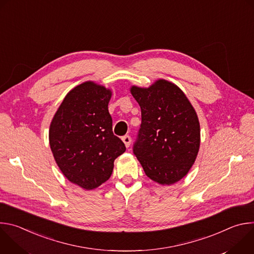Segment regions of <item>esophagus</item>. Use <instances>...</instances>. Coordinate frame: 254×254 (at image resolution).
<instances>
[{
  "label": "esophagus",
  "instance_id": "34e87169",
  "mask_svg": "<svg viewBox=\"0 0 254 254\" xmlns=\"http://www.w3.org/2000/svg\"><path fill=\"white\" fill-rule=\"evenodd\" d=\"M123 141L125 142L126 147H127V148H128V147L130 146L131 138H130V136H129V135H125V136H123Z\"/></svg>",
  "mask_w": 254,
  "mask_h": 254
}]
</instances>
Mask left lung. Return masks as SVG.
<instances>
[{"label": "left lung", "instance_id": "1", "mask_svg": "<svg viewBox=\"0 0 254 254\" xmlns=\"http://www.w3.org/2000/svg\"><path fill=\"white\" fill-rule=\"evenodd\" d=\"M141 111L133 154L144 173L172 185L192 168L200 148V124L191 102L176 84L159 79L148 88L130 87Z\"/></svg>", "mask_w": 254, "mask_h": 254}]
</instances>
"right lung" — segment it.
Listing matches in <instances>:
<instances>
[{"label":"right lung","mask_w":254,"mask_h":254,"mask_svg":"<svg viewBox=\"0 0 254 254\" xmlns=\"http://www.w3.org/2000/svg\"><path fill=\"white\" fill-rule=\"evenodd\" d=\"M112 90L93 81L71 89L49 128L56 164L71 183L92 190L110 179L115 160L126 146L113 132L108 113Z\"/></svg>","instance_id":"1"}]
</instances>
